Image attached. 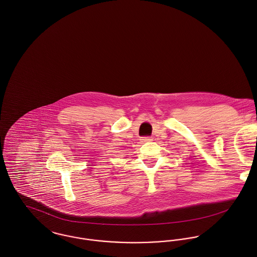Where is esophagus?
Returning a JSON list of instances; mask_svg holds the SVG:
<instances>
[{
    "label": "esophagus",
    "instance_id": "esophagus-1",
    "mask_svg": "<svg viewBox=\"0 0 257 257\" xmlns=\"http://www.w3.org/2000/svg\"><path fill=\"white\" fill-rule=\"evenodd\" d=\"M141 140H142V142H149V141H152L153 139L151 137H143Z\"/></svg>",
    "mask_w": 257,
    "mask_h": 257
}]
</instances>
